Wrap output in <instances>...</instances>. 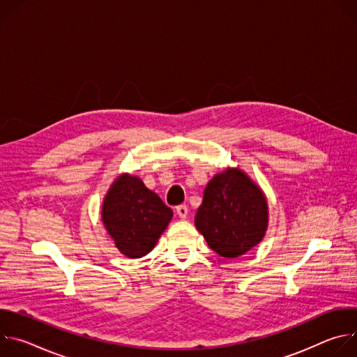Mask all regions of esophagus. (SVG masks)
Masks as SVG:
<instances>
[{
	"mask_svg": "<svg viewBox=\"0 0 357 357\" xmlns=\"http://www.w3.org/2000/svg\"><path fill=\"white\" fill-rule=\"evenodd\" d=\"M188 206L186 205H179L178 208H176V213H178V216L181 218V219H186V216H188Z\"/></svg>",
	"mask_w": 357,
	"mask_h": 357,
	"instance_id": "obj_1",
	"label": "esophagus"
}]
</instances>
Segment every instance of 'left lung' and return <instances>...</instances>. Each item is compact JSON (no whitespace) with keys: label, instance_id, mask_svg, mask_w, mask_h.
<instances>
[{"label":"left lung","instance_id":"left-lung-1","mask_svg":"<svg viewBox=\"0 0 357 357\" xmlns=\"http://www.w3.org/2000/svg\"><path fill=\"white\" fill-rule=\"evenodd\" d=\"M267 200L240 169L218 174L205 188L196 229L219 256L234 259L259 244L267 230Z\"/></svg>","mask_w":357,"mask_h":357}]
</instances>
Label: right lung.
<instances>
[{"label": "right lung", "instance_id": "obj_1", "mask_svg": "<svg viewBox=\"0 0 357 357\" xmlns=\"http://www.w3.org/2000/svg\"><path fill=\"white\" fill-rule=\"evenodd\" d=\"M172 215L155 192L127 174L113 183L101 211L109 234L130 259L144 257L155 247Z\"/></svg>", "mask_w": 357, "mask_h": 357}]
</instances>
